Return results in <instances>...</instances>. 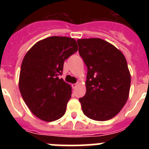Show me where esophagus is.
<instances>
[{"label":"esophagus","instance_id":"obj_1","mask_svg":"<svg viewBox=\"0 0 149 149\" xmlns=\"http://www.w3.org/2000/svg\"><path fill=\"white\" fill-rule=\"evenodd\" d=\"M77 85H78V84H72V88H73V89H75V88L77 86Z\"/></svg>","mask_w":149,"mask_h":149}]
</instances>
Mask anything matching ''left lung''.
Wrapping results in <instances>:
<instances>
[{"instance_id": "left-lung-1", "label": "left lung", "mask_w": 149, "mask_h": 149, "mask_svg": "<svg viewBox=\"0 0 149 149\" xmlns=\"http://www.w3.org/2000/svg\"><path fill=\"white\" fill-rule=\"evenodd\" d=\"M87 67L86 93L79 98L84 115L107 121L119 113L128 98L131 74L123 54L99 38L77 41Z\"/></svg>"}]
</instances>
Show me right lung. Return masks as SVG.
I'll return each instance as SVG.
<instances>
[{
    "mask_svg": "<svg viewBox=\"0 0 149 149\" xmlns=\"http://www.w3.org/2000/svg\"><path fill=\"white\" fill-rule=\"evenodd\" d=\"M77 51L72 38L51 36L36 43L24 57L19 90L30 111L42 120L53 122L65 114L72 88L58 76L65 60Z\"/></svg>",
    "mask_w": 149,
    "mask_h": 149,
    "instance_id": "obj_1",
    "label": "right lung"
}]
</instances>
